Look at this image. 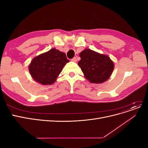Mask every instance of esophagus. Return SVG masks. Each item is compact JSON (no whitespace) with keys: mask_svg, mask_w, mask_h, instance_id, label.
I'll use <instances>...</instances> for the list:
<instances>
[{"mask_svg":"<svg viewBox=\"0 0 148 148\" xmlns=\"http://www.w3.org/2000/svg\"><path fill=\"white\" fill-rule=\"evenodd\" d=\"M71 61H73V62H76L77 61V57H73V59H71Z\"/></svg>","mask_w":148,"mask_h":148,"instance_id":"34e87169","label":"esophagus"}]
</instances>
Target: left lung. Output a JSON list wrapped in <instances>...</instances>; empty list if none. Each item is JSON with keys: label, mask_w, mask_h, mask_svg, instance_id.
I'll list each match as a JSON object with an SVG mask.
<instances>
[{"label": "left lung", "mask_w": 148, "mask_h": 148, "mask_svg": "<svg viewBox=\"0 0 148 148\" xmlns=\"http://www.w3.org/2000/svg\"><path fill=\"white\" fill-rule=\"evenodd\" d=\"M79 56L81 60L78 65L89 82L101 83L109 78L114 65L108 56L88 49L80 53Z\"/></svg>", "instance_id": "left-lung-1"}]
</instances>
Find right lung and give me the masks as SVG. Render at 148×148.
Listing matches in <instances>:
<instances>
[{
  "mask_svg": "<svg viewBox=\"0 0 148 148\" xmlns=\"http://www.w3.org/2000/svg\"><path fill=\"white\" fill-rule=\"evenodd\" d=\"M69 62L65 53L52 49L34 57L29 66V71L37 82L44 85L51 84Z\"/></svg>",
  "mask_w": 148,
  "mask_h": 148,
  "instance_id": "obj_1",
  "label": "right lung"
}]
</instances>
